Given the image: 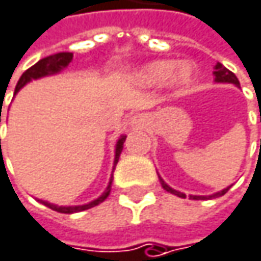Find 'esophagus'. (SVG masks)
<instances>
[{
  "instance_id": "esophagus-1",
  "label": "esophagus",
  "mask_w": 261,
  "mask_h": 261,
  "mask_svg": "<svg viewBox=\"0 0 261 261\" xmlns=\"http://www.w3.org/2000/svg\"><path fill=\"white\" fill-rule=\"evenodd\" d=\"M134 123H140V117H134Z\"/></svg>"
}]
</instances>
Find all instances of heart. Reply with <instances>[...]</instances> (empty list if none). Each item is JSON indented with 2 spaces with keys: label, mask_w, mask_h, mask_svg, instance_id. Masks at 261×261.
<instances>
[{
  "label": "heart",
  "mask_w": 261,
  "mask_h": 261,
  "mask_svg": "<svg viewBox=\"0 0 261 261\" xmlns=\"http://www.w3.org/2000/svg\"><path fill=\"white\" fill-rule=\"evenodd\" d=\"M195 76V69L191 63H183L177 66L171 60H158L146 64L140 72L138 78L149 87H161L169 83L175 90H181L192 84Z\"/></svg>",
  "instance_id": "1"
}]
</instances>
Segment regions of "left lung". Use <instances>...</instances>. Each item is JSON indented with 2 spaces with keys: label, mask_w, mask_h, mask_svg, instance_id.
Returning a JSON list of instances; mask_svg holds the SVG:
<instances>
[{
  "label": "left lung",
  "mask_w": 261,
  "mask_h": 261,
  "mask_svg": "<svg viewBox=\"0 0 261 261\" xmlns=\"http://www.w3.org/2000/svg\"><path fill=\"white\" fill-rule=\"evenodd\" d=\"M215 70H214V75H215V81L217 83H231V84H236V86H240V83H239V78L229 70V69H226L221 63H217L215 64V67H214ZM260 121H261V115H260ZM160 183H161V186H163V189H166L168 192H171V194H174V195H177V197H180V198H186V195L183 194V192H178V191H175V189H172L169 185H166L165 181H163V178H160ZM229 188L231 186H227L226 189H223V191H220V192H217V194H212V195H209V197H206V195H189L192 200H206V198H217V197H221V195H224L227 191H229Z\"/></svg>",
  "instance_id": "obj_1"
}]
</instances>
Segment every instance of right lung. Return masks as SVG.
Here are the masks:
<instances>
[{"label":"right lung","mask_w":261,"mask_h":261,"mask_svg":"<svg viewBox=\"0 0 261 261\" xmlns=\"http://www.w3.org/2000/svg\"><path fill=\"white\" fill-rule=\"evenodd\" d=\"M72 58H73V55H72L70 52H60V54H55V55H50V57H46V58L40 60L37 64H34L30 69H27V70L21 75V78H19V81H18V84H16V87H15V93H16L21 87H24L29 81H32V80H38V78H43V76H47V75H55V73L61 72L64 67H67V66H69V63L72 61ZM0 123H1V111H0ZM124 140H126V135H121V137L118 138V141H117L114 165H117V163H118L120 153H121V150H123ZM0 150H1V140H0ZM111 186H112V177H111V181H109V185H108L106 191H105L98 198L93 200V201H90V203H87V204H81V206H58V204H52V203H49V201H43V200H40V201H41L43 204H46L47 207H50V209L57 211V212H61V214H75V212H81V211L90 209V207H93V206H96V204L103 203V201L109 197V194H111Z\"/></svg>","instance_id":"right-lung-1"}]
</instances>
